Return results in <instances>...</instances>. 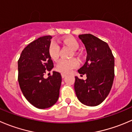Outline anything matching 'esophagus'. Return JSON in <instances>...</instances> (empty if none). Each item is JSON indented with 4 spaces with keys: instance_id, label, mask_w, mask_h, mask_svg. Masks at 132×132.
Wrapping results in <instances>:
<instances>
[{
    "instance_id": "34e87169",
    "label": "esophagus",
    "mask_w": 132,
    "mask_h": 132,
    "mask_svg": "<svg viewBox=\"0 0 132 132\" xmlns=\"http://www.w3.org/2000/svg\"><path fill=\"white\" fill-rule=\"evenodd\" d=\"M66 76V75L65 73H61V77H62V78H64Z\"/></svg>"
}]
</instances>
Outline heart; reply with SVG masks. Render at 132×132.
Masks as SVG:
<instances>
[{
	"instance_id": "1",
	"label": "heart",
	"mask_w": 132,
	"mask_h": 132,
	"mask_svg": "<svg viewBox=\"0 0 132 132\" xmlns=\"http://www.w3.org/2000/svg\"><path fill=\"white\" fill-rule=\"evenodd\" d=\"M64 45L70 47L72 50L77 51L79 48V44L77 40L72 37H69L63 40ZM60 48L56 42H52L48 49L50 57L53 61H56L59 56ZM79 64V62L76 59H61L57 62L56 69L62 73H68L73 69L76 68Z\"/></svg>"
}]
</instances>
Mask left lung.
I'll return each mask as SVG.
<instances>
[{
  "label": "left lung",
  "mask_w": 132,
  "mask_h": 132,
  "mask_svg": "<svg viewBox=\"0 0 132 132\" xmlns=\"http://www.w3.org/2000/svg\"><path fill=\"white\" fill-rule=\"evenodd\" d=\"M85 46L86 61L78 72L86 75L85 80L75 77L74 89L84 105L95 106L109 94L114 79V57L109 46L92 34L79 35Z\"/></svg>",
  "instance_id": "8db88e82"
}]
</instances>
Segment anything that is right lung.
<instances>
[{
	"label": "right lung",
	"instance_id": "add662e5",
	"mask_svg": "<svg viewBox=\"0 0 132 132\" xmlns=\"http://www.w3.org/2000/svg\"><path fill=\"white\" fill-rule=\"evenodd\" d=\"M52 37H42L28 44L22 50L18 61V81L23 95L29 103L40 109L52 106L59 97L62 77L53 71L47 79L53 63L48 53Z\"/></svg>",
	"mask_w": 132,
	"mask_h": 132
}]
</instances>
